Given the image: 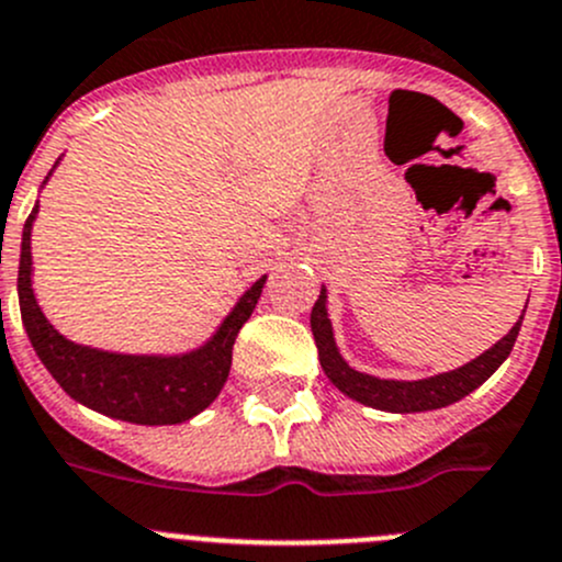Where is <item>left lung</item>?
<instances>
[{
    "instance_id": "1",
    "label": "left lung",
    "mask_w": 562,
    "mask_h": 562,
    "mask_svg": "<svg viewBox=\"0 0 562 562\" xmlns=\"http://www.w3.org/2000/svg\"><path fill=\"white\" fill-rule=\"evenodd\" d=\"M521 321H525V313L519 315L514 329H510L503 340H497L488 351H483L481 357L461 364V368L448 370V373L428 375V379L397 381V379H379V375L353 370L351 364L340 357L335 342V331H331L329 313H326V288H321L318 302H315L313 313H310V326H313V337H315V346H318V359L326 379H329L342 395L351 397V401H359L364 403V406H373V408H381V412H395V414L431 412V408L450 406V403L461 401V397L470 395L472 390H477V386H481L483 381H486L488 375H492L494 370L508 359L510 348H514L516 337H519Z\"/></svg>"
}]
</instances>
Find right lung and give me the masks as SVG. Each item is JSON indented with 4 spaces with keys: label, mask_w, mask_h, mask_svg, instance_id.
Returning a JSON list of instances; mask_svg holds the SVG:
<instances>
[{
    "label": "right lung",
    "mask_w": 562,
    "mask_h": 562,
    "mask_svg": "<svg viewBox=\"0 0 562 562\" xmlns=\"http://www.w3.org/2000/svg\"><path fill=\"white\" fill-rule=\"evenodd\" d=\"M35 216L37 205L32 209L30 220L24 222V233H21L19 304L32 348L46 364L48 373L54 375V381L74 401L85 403L92 412L136 423V426H178L209 408L225 386L233 362V342L263 293L266 274L244 291V296L227 313L220 329L194 351L117 353L79 346L48 324L35 291H32V225H35Z\"/></svg>",
    "instance_id": "obj_1"
}]
</instances>
